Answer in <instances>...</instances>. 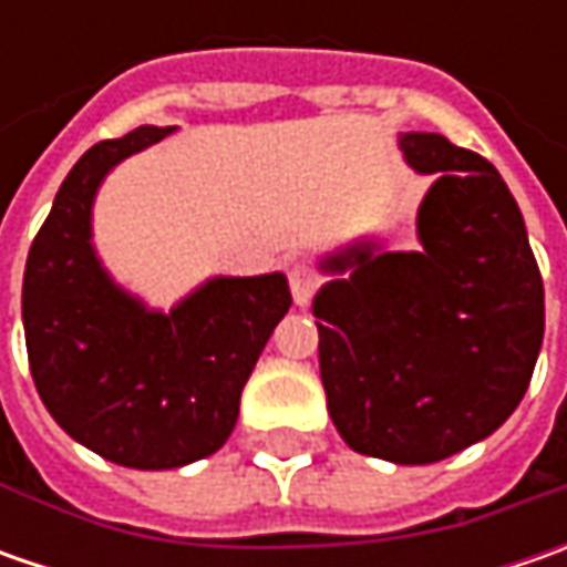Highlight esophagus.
<instances>
[{
  "label": "esophagus",
  "mask_w": 567,
  "mask_h": 567,
  "mask_svg": "<svg viewBox=\"0 0 567 567\" xmlns=\"http://www.w3.org/2000/svg\"><path fill=\"white\" fill-rule=\"evenodd\" d=\"M318 280L316 274L309 271L306 265H293L290 268V293H293L296 306H309V299L316 293Z\"/></svg>",
  "instance_id": "obj_1"
}]
</instances>
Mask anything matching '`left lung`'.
<instances>
[{
    "mask_svg": "<svg viewBox=\"0 0 567 567\" xmlns=\"http://www.w3.org/2000/svg\"><path fill=\"white\" fill-rule=\"evenodd\" d=\"M435 183L416 249L360 236L318 258L312 299L328 413L353 451L435 464L489 439L524 398L546 306L520 207L480 154L435 132L398 135Z\"/></svg>",
    "mask_w": 567,
    "mask_h": 567,
    "instance_id": "8db88e82",
    "label": "left lung"
}]
</instances>
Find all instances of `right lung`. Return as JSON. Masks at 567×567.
Here are the masks:
<instances>
[{
    "label": "right lung",
    "mask_w": 567,
    "mask_h": 567,
    "mask_svg": "<svg viewBox=\"0 0 567 567\" xmlns=\"http://www.w3.org/2000/svg\"><path fill=\"white\" fill-rule=\"evenodd\" d=\"M176 125L94 144L33 239L21 318L40 401L78 445L132 470H176L229 439L255 362L290 309L280 271L214 274L169 309L125 290L94 246L103 179Z\"/></svg>",
    "instance_id": "1"
}]
</instances>
